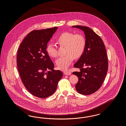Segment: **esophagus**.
<instances>
[{
	"label": "esophagus",
	"instance_id": "obj_1",
	"mask_svg": "<svg viewBox=\"0 0 126 126\" xmlns=\"http://www.w3.org/2000/svg\"><path fill=\"white\" fill-rule=\"evenodd\" d=\"M64 74L65 75H70L71 74V73L70 72H65L64 73Z\"/></svg>",
	"mask_w": 126,
	"mask_h": 126
}]
</instances>
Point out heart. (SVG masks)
Masks as SVG:
<instances>
[{
	"label": "heart",
	"mask_w": 126,
	"mask_h": 126,
	"mask_svg": "<svg viewBox=\"0 0 126 126\" xmlns=\"http://www.w3.org/2000/svg\"><path fill=\"white\" fill-rule=\"evenodd\" d=\"M60 46H65V53L66 55L59 58L56 61L58 68L66 70L73 62L74 58L80 57L84 52L85 46V40L83 35L74 34L72 32L62 33L56 39ZM46 51L50 57L57 56V47L52 43L47 44Z\"/></svg>",
	"instance_id": "b5f03b06"
}]
</instances>
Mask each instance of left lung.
<instances>
[{"label":"left lung","instance_id":"obj_1","mask_svg":"<svg viewBox=\"0 0 126 126\" xmlns=\"http://www.w3.org/2000/svg\"><path fill=\"white\" fill-rule=\"evenodd\" d=\"M72 27L79 29L85 34L84 53L74 65L79 70L73 74L79 78L75 85L77 91L88 95L100 88L107 75L108 61L106 48L102 39L90 28L80 25Z\"/></svg>","mask_w":126,"mask_h":126}]
</instances>
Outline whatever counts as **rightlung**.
I'll use <instances>...</instances> for the list:
<instances>
[{"instance_id": "obj_1", "label": "right lung", "mask_w": 126, "mask_h": 126, "mask_svg": "<svg viewBox=\"0 0 126 126\" xmlns=\"http://www.w3.org/2000/svg\"><path fill=\"white\" fill-rule=\"evenodd\" d=\"M57 27L31 32L19 46L17 65L27 90L35 96L45 98L53 94L63 76L54 70L53 62L46 51L47 44Z\"/></svg>"}]
</instances>
